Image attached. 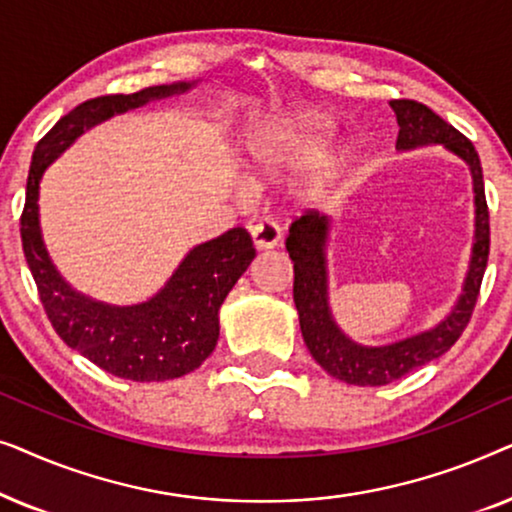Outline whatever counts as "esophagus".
Instances as JSON below:
<instances>
[{"mask_svg":"<svg viewBox=\"0 0 512 512\" xmlns=\"http://www.w3.org/2000/svg\"><path fill=\"white\" fill-rule=\"evenodd\" d=\"M251 240H254V247L258 251L275 249L282 242V233H279V226L275 221H258L251 226Z\"/></svg>","mask_w":512,"mask_h":512,"instance_id":"34e87169","label":"esophagus"}]
</instances>
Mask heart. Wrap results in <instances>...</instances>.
I'll list each match as a JSON object with an SVG mask.
<instances>
[{
  "mask_svg": "<svg viewBox=\"0 0 512 512\" xmlns=\"http://www.w3.org/2000/svg\"><path fill=\"white\" fill-rule=\"evenodd\" d=\"M328 121L321 116H284L261 125L249 135L247 165L258 174H275L303 158L321 137L326 135ZM352 151L317 153L307 160L300 177L298 193L307 202L326 198L345 174Z\"/></svg>",
  "mask_w": 512,
  "mask_h": 512,
  "instance_id": "heart-1",
  "label": "heart"
}]
</instances>
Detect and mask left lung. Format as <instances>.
Wrapping results in <instances>:
<instances>
[{"label":"left lung","instance_id":"8db88e82","mask_svg":"<svg viewBox=\"0 0 512 512\" xmlns=\"http://www.w3.org/2000/svg\"><path fill=\"white\" fill-rule=\"evenodd\" d=\"M389 104L398 121V151L443 144L447 151H452L468 165L475 193V242L464 291L440 324L410 338L391 342V345L366 347L349 340L340 331L328 305L326 240L331 219L319 212H305L291 223L286 251L293 261V303L298 310L303 340L314 361L328 375L347 384H356V387H382L443 356L471 321L489 256V212L482 165L475 146L422 102L391 100Z\"/></svg>","mask_w":512,"mask_h":512}]
</instances>
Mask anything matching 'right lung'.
I'll return each instance as SVG.
<instances>
[{
  "label": "right lung",
  "instance_id": "right-lung-1",
  "mask_svg": "<svg viewBox=\"0 0 512 512\" xmlns=\"http://www.w3.org/2000/svg\"><path fill=\"white\" fill-rule=\"evenodd\" d=\"M193 83L151 86L132 95H102L62 116L32 153L20 237L55 333L95 366L132 382H165L200 368L219 340V310L256 249L244 228L188 251L156 296L139 305H107L74 291L48 256L39 226V181L44 170L93 125L151 100L186 93Z\"/></svg>",
  "mask_w": 512,
  "mask_h": 512
}]
</instances>
